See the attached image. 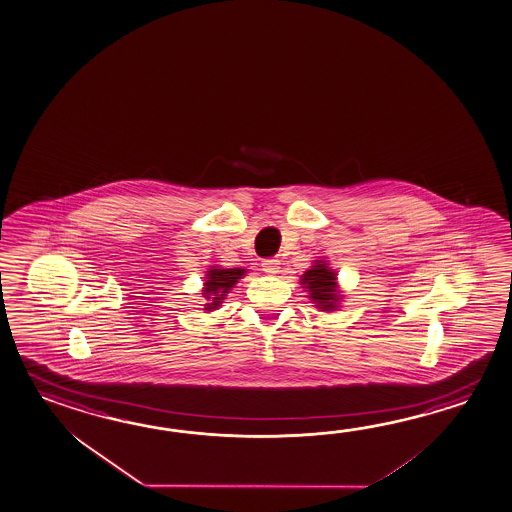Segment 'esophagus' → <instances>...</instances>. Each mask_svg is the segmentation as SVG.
I'll list each match as a JSON object with an SVG mask.
<instances>
[{
	"instance_id": "1",
	"label": "esophagus",
	"mask_w": 512,
	"mask_h": 512,
	"mask_svg": "<svg viewBox=\"0 0 512 512\" xmlns=\"http://www.w3.org/2000/svg\"><path fill=\"white\" fill-rule=\"evenodd\" d=\"M279 264H281L279 259H273V257H270V259H264V261H262V272L275 275V273H279V268H281Z\"/></svg>"
}]
</instances>
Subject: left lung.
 Wrapping results in <instances>:
<instances>
[{"label":"left lung","instance_id":"8db88e82","mask_svg":"<svg viewBox=\"0 0 512 512\" xmlns=\"http://www.w3.org/2000/svg\"><path fill=\"white\" fill-rule=\"evenodd\" d=\"M303 284H306L310 297L315 303H319V308L332 310L335 308L337 293H335V273L326 268V264L317 262V266H312V270L303 275Z\"/></svg>","mask_w":512,"mask_h":512}]
</instances>
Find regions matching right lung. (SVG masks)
Returning a JSON list of instances; mask_svg holds the SVG:
<instances>
[{
	"instance_id": "add662e5",
	"label": "right lung",
	"mask_w": 512,
	"mask_h": 512,
	"mask_svg": "<svg viewBox=\"0 0 512 512\" xmlns=\"http://www.w3.org/2000/svg\"><path fill=\"white\" fill-rule=\"evenodd\" d=\"M244 275V270L240 268H231V270H209L208 282L204 288V297L211 303L206 304V310H215L228 290L233 288V284Z\"/></svg>"
}]
</instances>
